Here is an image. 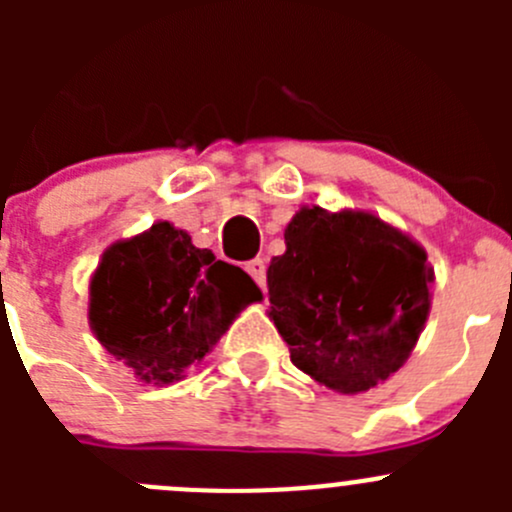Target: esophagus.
<instances>
[{
	"label": "esophagus",
	"mask_w": 512,
	"mask_h": 512,
	"mask_svg": "<svg viewBox=\"0 0 512 512\" xmlns=\"http://www.w3.org/2000/svg\"><path fill=\"white\" fill-rule=\"evenodd\" d=\"M245 270H247V275L257 282V285L265 287V260H262V257H255V260L245 262Z\"/></svg>",
	"instance_id": "obj_1"
}]
</instances>
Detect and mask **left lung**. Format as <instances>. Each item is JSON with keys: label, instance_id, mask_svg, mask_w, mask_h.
<instances>
[{"label": "left lung", "instance_id": "1", "mask_svg": "<svg viewBox=\"0 0 512 512\" xmlns=\"http://www.w3.org/2000/svg\"><path fill=\"white\" fill-rule=\"evenodd\" d=\"M285 245L267 267V297L292 364L342 394L389 379L426 324V252L374 215L317 205L294 215Z\"/></svg>", "mask_w": 512, "mask_h": 512}]
</instances>
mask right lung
<instances>
[{"instance_id": "1", "label": "right lung", "mask_w": 512, "mask_h": 512, "mask_svg": "<svg viewBox=\"0 0 512 512\" xmlns=\"http://www.w3.org/2000/svg\"><path fill=\"white\" fill-rule=\"evenodd\" d=\"M257 299L247 272L158 223L108 247L91 280L89 319L98 342L138 379L170 384Z\"/></svg>"}]
</instances>
